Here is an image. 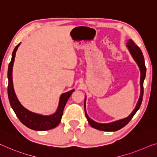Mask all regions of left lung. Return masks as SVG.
I'll list each match as a JSON object with an SVG mask.
<instances>
[{
	"label": "left lung",
	"instance_id": "left-lung-1",
	"mask_svg": "<svg viewBox=\"0 0 157 157\" xmlns=\"http://www.w3.org/2000/svg\"><path fill=\"white\" fill-rule=\"evenodd\" d=\"M127 46L128 49H129L131 55L132 56V57L135 60V61L137 62V63L138 64V66L140 67V72H141V77H140V86H141V95L137 102V106L134 109V111H132V113L130 115L127 117V118L122 119V120H119L115 121V122L106 123V124H103V123H99L95 122V121H92L90 117L87 116L86 112L85 109V116L86 118L87 119L90 125L92 126V128H95V129L102 130V131H116L121 129L123 128L124 126H125L127 124L130 122V121L132 118V117L136 113L137 110L140 109V106H141L142 99H143V93H144V87H143V82L144 79L145 78L146 75V66L145 63H144V56L142 54V51L140 50V48L137 46L134 41L132 40H128L127 43Z\"/></svg>",
	"mask_w": 157,
	"mask_h": 157
}]
</instances>
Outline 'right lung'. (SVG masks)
<instances>
[{"label":"right lung","instance_id":"add662e5","mask_svg":"<svg viewBox=\"0 0 157 157\" xmlns=\"http://www.w3.org/2000/svg\"><path fill=\"white\" fill-rule=\"evenodd\" d=\"M20 44L16 46V47L14 49L13 55H12V59L8 66V99L10 101V106L12 109H13L16 116H17L20 122L24 124L25 126L30 129L37 130V131H43L53 129L56 128V126L59 125L61 120L63 113V109L65 108V104L67 101V100L71 97L72 93L74 92V90H72L70 92L63 94L60 97L59 106L57 111L54 114L51 116H41L39 114H36L32 113L25 109L16 97V95L14 92L13 85V78H12V72H13V67L14 60L16 54V51L17 50V48Z\"/></svg>","mask_w":157,"mask_h":157}]
</instances>
